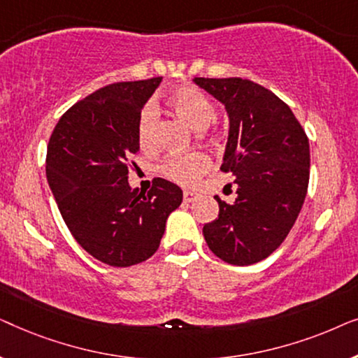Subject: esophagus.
I'll list each match as a JSON object with an SVG mask.
<instances>
[{
	"label": "esophagus",
	"mask_w": 358,
	"mask_h": 358,
	"mask_svg": "<svg viewBox=\"0 0 358 358\" xmlns=\"http://www.w3.org/2000/svg\"><path fill=\"white\" fill-rule=\"evenodd\" d=\"M195 199H197V195H195L194 192H190V190H184V202L185 203H192Z\"/></svg>",
	"instance_id": "obj_1"
}]
</instances>
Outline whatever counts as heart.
Wrapping results in <instances>:
<instances>
[{"label": "heart", "mask_w": 358, "mask_h": 358, "mask_svg": "<svg viewBox=\"0 0 358 358\" xmlns=\"http://www.w3.org/2000/svg\"><path fill=\"white\" fill-rule=\"evenodd\" d=\"M168 104L173 107L180 119H184L195 130H203L212 124L217 117V107L213 101L205 94L203 91L194 86L180 87L174 91L168 97ZM156 107L148 104L140 112L138 124H136V136L141 148H150L155 143V130H156ZM212 166V161L205 153L195 151L189 155H174L164 159L161 164V174L173 182L190 187L202 176L207 173Z\"/></svg>", "instance_id": "1"}]
</instances>
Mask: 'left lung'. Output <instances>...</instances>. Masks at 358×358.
Returning <instances> with one entry per match:
<instances>
[{
	"label": "left lung",
	"mask_w": 358,
	"mask_h": 358,
	"mask_svg": "<svg viewBox=\"0 0 358 358\" xmlns=\"http://www.w3.org/2000/svg\"><path fill=\"white\" fill-rule=\"evenodd\" d=\"M218 99L229 119L222 171L238 197H218V218L203 227L215 256L251 266L271 256L295 224L310 182V143L290 107L272 91L243 78H194Z\"/></svg>",
	"instance_id": "left-lung-1"
}]
</instances>
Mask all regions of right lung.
Masks as SVG:
<instances>
[{
	"mask_svg": "<svg viewBox=\"0 0 358 358\" xmlns=\"http://www.w3.org/2000/svg\"><path fill=\"white\" fill-rule=\"evenodd\" d=\"M161 80L101 87L62 115L48 141L47 180L68 229L112 267L153 256L166 220L182 202V190L166 179H155L148 194L129 185L140 112Z\"/></svg>",
	"mask_w": 358,
	"mask_h": 358,
	"instance_id": "right-lung-1",
	"label": "right lung"
}]
</instances>
